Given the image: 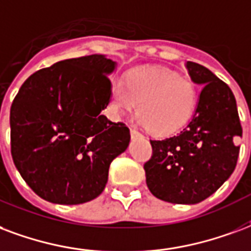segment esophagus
I'll use <instances>...</instances> for the list:
<instances>
[{"instance_id": "34e87169", "label": "esophagus", "mask_w": 251, "mask_h": 251, "mask_svg": "<svg viewBox=\"0 0 251 251\" xmlns=\"http://www.w3.org/2000/svg\"><path fill=\"white\" fill-rule=\"evenodd\" d=\"M130 134H131V138H135V137H141L140 131L135 130L134 127H131V129H130Z\"/></svg>"}]
</instances>
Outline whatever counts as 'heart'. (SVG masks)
I'll list each match as a JSON object with an SVG mask.
<instances>
[{"instance_id":"1","label":"heart","mask_w":251,"mask_h":251,"mask_svg":"<svg viewBox=\"0 0 251 251\" xmlns=\"http://www.w3.org/2000/svg\"><path fill=\"white\" fill-rule=\"evenodd\" d=\"M198 93L193 81L159 68L130 69L125 81L110 85L111 111L134 109L138 102V122L153 134H170L192 118Z\"/></svg>"}]
</instances>
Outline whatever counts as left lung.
<instances>
[{
    "label": "left lung",
    "instance_id": "8db88e82",
    "mask_svg": "<svg viewBox=\"0 0 251 251\" xmlns=\"http://www.w3.org/2000/svg\"><path fill=\"white\" fill-rule=\"evenodd\" d=\"M185 66L193 82L202 86L194 116L178 134L150 141L153 155L144 169L154 197L194 205L234 172L242 127L231 89L202 65L187 61Z\"/></svg>",
    "mask_w": 251,
    "mask_h": 251
}]
</instances>
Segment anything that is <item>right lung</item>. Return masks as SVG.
Instances as JSON below:
<instances>
[{"label": "right lung", "mask_w": 251, "mask_h": 251, "mask_svg": "<svg viewBox=\"0 0 251 251\" xmlns=\"http://www.w3.org/2000/svg\"><path fill=\"white\" fill-rule=\"evenodd\" d=\"M117 62L92 54L59 61L22 83L10 107L17 170L37 196L59 205L97 198L109 166L130 142L129 127L101 111Z\"/></svg>", "instance_id": "obj_1"}]
</instances>
